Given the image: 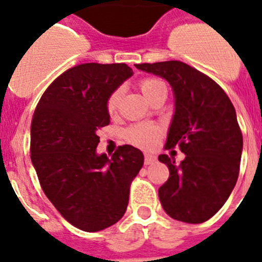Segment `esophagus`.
Here are the masks:
<instances>
[{"label":"esophagus","instance_id":"esophagus-1","mask_svg":"<svg viewBox=\"0 0 262 262\" xmlns=\"http://www.w3.org/2000/svg\"><path fill=\"white\" fill-rule=\"evenodd\" d=\"M156 162V156L151 155V154H146L144 155V164L149 165V164H154Z\"/></svg>","mask_w":262,"mask_h":262}]
</instances>
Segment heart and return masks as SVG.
Masks as SVG:
<instances>
[{"mask_svg": "<svg viewBox=\"0 0 262 262\" xmlns=\"http://www.w3.org/2000/svg\"><path fill=\"white\" fill-rule=\"evenodd\" d=\"M140 91L143 95L149 99L154 94L165 87L162 80L158 78H144L140 80L139 83ZM120 97H122V89H115L113 93L110 94L108 98L106 100V110L110 115L116 113L118 106H119ZM163 135V127L155 124V123H138L134 126L128 127L124 131V138L128 143H131L133 146L140 147V148H152L158 144L159 139Z\"/></svg>", "mask_w": 262, "mask_h": 262, "instance_id": "b5f03b06", "label": "heart"}]
</instances>
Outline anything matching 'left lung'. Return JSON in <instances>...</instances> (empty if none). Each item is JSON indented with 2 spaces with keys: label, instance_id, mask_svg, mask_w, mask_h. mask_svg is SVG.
I'll use <instances>...</instances> for the list:
<instances>
[{
  "label": "left lung",
  "instance_id": "1",
  "mask_svg": "<svg viewBox=\"0 0 262 262\" xmlns=\"http://www.w3.org/2000/svg\"><path fill=\"white\" fill-rule=\"evenodd\" d=\"M164 78L175 94V115L165 148L179 146L180 164L159 155L169 178L159 188L168 216L188 224L211 219L233 191L240 172L243 134L225 91L212 78L180 61L135 64Z\"/></svg>",
  "mask_w": 262,
  "mask_h": 262
}]
</instances>
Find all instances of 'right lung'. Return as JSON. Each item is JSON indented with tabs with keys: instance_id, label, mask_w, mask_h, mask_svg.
Here are the masks:
<instances>
[{
	"instance_id": "1",
	"label": "right lung",
	"mask_w": 262,
	"mask_h": 262,
	"mask_svg": "<svg viewBox=\"0 0 262 262\" xmlns=\"http://www.w3.org/2000/svg\"><path fill=\"white\" fill-rule=\"evenodd\" d=\"M133 75L126 63H82L46 89L31 120L30 154L42 191L71 225L98 232L123 217L144 156L119 146L97 155L98 129L110 124L106 100Z\"/></svg>"
}]
</instances>
